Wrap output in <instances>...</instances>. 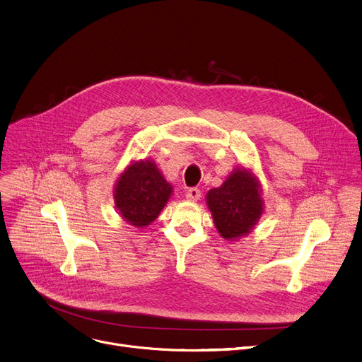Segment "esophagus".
<instances>
[{
  "label": "esophagus",
  "mask_w": 362,
  "mask_h": 362,
  "mask_svg": "<svg viewBox=\"0 0 362 362\" xmlns=\"http://www.w3.org/2000/svg\"><path fill=\"white\" fill-rule=\"evenodd\" d=\"M185 197L191 202H197L200 197H202V191L197 188V187H193V188H188L187 189V194Z\"/></svg>",
  "instance_id": "obj_1"
}]
</instances>
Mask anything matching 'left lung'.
<instances>
[{
    "label": "left lung",
    "instance_id": "obj_1",
    "mask_svg": "<svg viewBox=\"0 0 362 362\" xmlns=\"http://www.w3.org/2000/svg\"><path fill=\"white\" fill-rule=\"evenodd\" d=\"M207 204L225 240L248 233L263 214L259 184L250 173L238 169L219 188L207 193Z\"/></svg>",
    "mask_w": 362,
    "mask_h": 362
}]
</instances>
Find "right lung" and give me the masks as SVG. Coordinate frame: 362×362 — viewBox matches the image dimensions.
I'll list each match as a JSON object with an SVG mask.
<instances>
[{
	"label": "right lung",
	"instance_id": "right-lung-1",
	"mask_svg": "<svg viewBox=\"0 0 362 362\" xmlns=\"http://www.w3.org/2000/svg\"><path fill=\"white\" fill-rule=\"evenodd\" d=\"M171 193V184L165 181L156 165L151 160H140L119 177L115 204L127 222L140 228L158 218Z\"/></svg>",
	"mask_w": 362,
	"mask_h": 362
}]
</instances>
